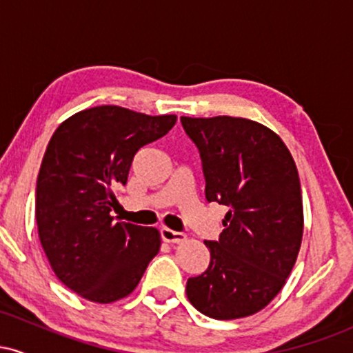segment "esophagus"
I'll list each match as a JSON object with an SVG mask.
<instances>
[{
	"label": "esophagus",
	"instance_id": "esophagus-1",
	"mask_svg": "<svg viewBox=\"0 0 353 353\" xmlns=\"http://www.w3.org/2000/svg\"><path fill=\"white\" fill-rule=\"evenodd\" d=\"M161 239H163L164 242H169V244H179V242L184 241L185 236L181 232H174V230L168 228H163L161 229Z\"/></svg>",
	"mask_w": 353,
	"mask_h": 353
}]
</instances>
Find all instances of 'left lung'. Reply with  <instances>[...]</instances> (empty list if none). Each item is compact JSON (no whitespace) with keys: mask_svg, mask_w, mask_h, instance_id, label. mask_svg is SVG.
Segmentation results:
<instances>
[{"mask_svg":"<svg viewBox=\"0 0 353 353\" xmlns=\"http://www.w3.org/2000/svg\"><path fill=\"white\" fill-rule=\"evenodd\" d=\"M197 145L205 199L228 205L219 241H205L210 262L185 285L208 317L241 319L281 292L303 234L299 172L282 139L244 117H181Z\"/></svg>","mask_w":353,"mask_h":353,"instance_id":"8db88e82","label":"left lung"}]
</instances>
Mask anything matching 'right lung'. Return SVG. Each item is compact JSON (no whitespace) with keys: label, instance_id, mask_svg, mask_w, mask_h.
Instances as JSON below:
<instances>
[{"label":"right lung","instance_id":"right-lung-1","mask_svg":"<svg viewBox=\"0 0 353 353\" xmlns=\"http://www.w3.org/2000/svg\"><path fill=\"white\" fill-rule=\"evenodd\" d=\"M174 114L119 106L76 112L52 134L36 182V224L51 269L91 302L124 299L159 252L157 229L112 222L114 190L136 152L168 134Z\"/></svg>","mask_w":353,"mask_h":353}]
</instances>
